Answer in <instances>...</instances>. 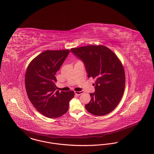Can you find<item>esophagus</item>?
<instances>
[{
	"instance_id": "34e87169",
	"label": "esophagus",
	"mask_w": 154,
	"mask_h": 154,
	"mask_svg": "<svg viewBox=\"0 0 154 154\" xmlns=\"http://www.w3.org/2000/svg\"><path fill=\"white\" fill-rule=\"evenodd\" d=\"M82 93H83V91H75V94H76V95H78V96H79V95H81V94H82Z\"/></svg>"
}]
</instances>
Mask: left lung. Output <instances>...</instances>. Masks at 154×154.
Listing matches in <instances>:
<instances>
[{
  "mask_svg": "<svg viewBox=\"0 0 154 154\" xmlns=\"http://www.w3.org/2000/svg\"><path fill=\"white\" fill-rule=\"evenodd\" d=\"M71 51L85 64L88 77L96 78L95 92L85 105L90 113L97 116L110 113L121 100L125 85V73L116 54L103 45L72 48Z\"/></svg>",
  "mask_w": 154,
  "mask_h": 154,
  "instance_id": "left-lung-1",
  "label": "left lung"
}]
</instances>
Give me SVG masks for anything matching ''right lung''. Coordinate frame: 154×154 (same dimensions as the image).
<instances>
[{"label":"right lung","mask_w":154,"mask_h":154,"mask_svg":"<svg viewBox=\"0 0 154 154\" xmlns=\"http://www.w3.org/2000/svg\"><path fill=\"white\" fill-rule=\"evenodd\" d=\"M69 50H46L33 59L25 77L28 97L36 109L49 118H57L68 110L74 91H56L55 76Z\"/></svg>","instance_id":"1"}]
</instances>
